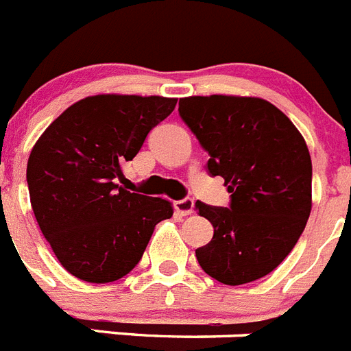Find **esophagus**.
<instances>
[{
	"label": "esophagus",
	"instance_id": "obj_1",
	"mask_svg": "<svg viewBox=\"0 0 351 351\" xmlns=\"http://www.w3.org/2000/svg\"><path fill=\"white\" fill-rule=\"evenodd\" d=\"M193 199H181L173 202V209L181 215V217H188L193 213Z\"/></svg>",
	"mask_w": 351,
	"mask_h": 351
}]
</instances>
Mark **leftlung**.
<instances>
[{
  "label": "left lung",
  "instance_id": "obj_1",
  "mask_svg": "<svg viewBox=\"0 0 351 351\" xmlns=\"http://www.w3.org/2000/svg\"><path fill=\"white\" fill-rule=\"evenodd\" d=\"M179 115L209 154V176L223 178L229 208L197 200L213 239L195 250L209 277L239 286L274 271L311 215L313 163L305 140L278 108L259 97L193 95Z\"/></svg>",
  "mask_w": 351,
  "mask_h": 351
}]
</instances>
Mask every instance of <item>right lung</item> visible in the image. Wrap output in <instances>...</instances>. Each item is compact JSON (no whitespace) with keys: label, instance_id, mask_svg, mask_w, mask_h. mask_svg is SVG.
Here are the masks:
<instances>
[{"label":"right lung","instance_id":"add662e5","mask_svg":"<svg viewBox=\"0 0 351 351\" xmlns=\"http://www.w3.org/2000/svg\"><path fill=\"white\" fill-rule=\"evenodd\" d=\"M178 99L92 95L69 106L32 149L29 200L60 265L85 282L128 275L156 223L172 217L160 197L128 191L122 165L138 154Z\"/></svg>","mask_w":351,"mask_h":351}]
</instances>
